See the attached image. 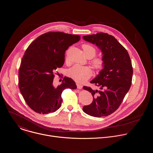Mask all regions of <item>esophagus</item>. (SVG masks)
<instances>
[{
	"mask_svg": "<svg viewBox=\"0 0 153 153\" xmlns=\"http://www.w3.org/2000/svg\"><path fill=\"white\" fill-rule=\"evenodd\" d=\"M76 86H77V88H78V89H82V87H83V86H82V85L79 84H76Z\"/></svg>",
	"mask_w": 153,
	"mask_h": 153,
	"instance_id": "1",
	"label": "esophagus"
}]
</instances>
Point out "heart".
<instances>
[{"mask_svg": "<svg viewBox=\"0 0 153 153\" xmlns=\"http://www.w3.org/2000/svg\"><path fill=\"white\" fill-rule=\"evenodd\" d=\"M82 48L87 58L91 59L95 56L97 50L94 46L91 44H85L82 45ZM91 64L95 70L101 71L105 66V60L102 57H97L91 61ZM92 74V71L90 67L77 65L73 66L67 71L68 76L78 82H83L87 81L91 76Z\"/></svg>", "mask_w": 153, "mask_h": 153, "instance_id": "1", "label": "heart"}]
</instances>
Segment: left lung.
Returning <instances> with one entry per match:
<instances>
[{
	"label": "left lung",
	"mask_w": 153,
	"mask_h": 153,
	"mask_svg": "<svg viewBox=\"0 0 153 153\" xmlns=\"http://www.w3.org/2000/svg\"><path fill=\"white\" fill-rule=\"evenodd\" d=\"M83 39L96 44L101 49L105 66L90 82L100 88V91L83 87L91 93L93 101L84 106L82 110L92 117H106L119 108L130 88L133 74L131 59L126 48L107 33L84 36Z\"/></svg>",
	"instance_id": "obj_1"
}]
</instances>
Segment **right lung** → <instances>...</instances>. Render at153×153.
<instances>
[{"label":"right lung","mask_w":153,"mask_h":153,"mask_svg":"<svg viewBox=\"0 0 153 153\" xmlns=\"http://www.w3.org/2000/svg\"><path fill=\"white\" fill-rule=\"evenodd\" d=\"M80 36L61 32H49L38 37L26 50L19 69V87L27 105L35 112L46 114L61 105V94L67 88L76 89L75 82L64 77L57 87L53 85L55 71L65 62L69 46Z\"/></svg>","instance_id":"right-lung-1"}]
</instances>
